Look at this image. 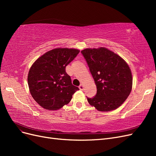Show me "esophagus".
Returning a JSON list of instances; mask_svg holds the SVG:
<instances>
[{
    "label": "esophagus",
    "instance_id": "34e87169",
    "mask_svg": "<svg viewBox=\"0 0 156 156\" xmlns=\"http://www.w3.org/2000/svg\"><path fill=\"white\" fill-rule=\"evenodd\" d=\"M79 88L80 90H83L84 89V85H83V84H80V85H79Z\"/></svg>",
    "mask_w": 156,
    "mask_h": 156
}]
</instances>
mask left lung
Masks as SVG:
<instances>
[{
  "mask_svg": "<svg viewBox=\"0 0 156 156\" xmlns=\"http://www.w3.org/2000/svg\"><path fill=\"white\" fill-rule=\"evenodd\" d=\"M81 53L97 87L96 96L87 98L90 105L100 111L116 109L131 91L133 79L129 66L120 56L104 48L86 49Z\"/></svg>",
  "mask_w": 156,
  "mask_h": 156,
  "instance_id": "8db88e82",
  "label": "left lung"
}]
</instances>
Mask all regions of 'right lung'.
I'll use <instances>...</instances> for the list:
<instances>
[{
  "label": "right lung",
  "mask_w": 156,
  "mask_h": 156,
  "mask_svg": "<svg viewBox=\"0 0 156 156\" xmlns=\"http://www.w3.org/2000/svg\"><path fill=\"white\" fill-rule=\"evenodd\" d=\"M79 50L57 48L37 58L28 75L31 95L45 109L58 110L71 101L79 88L73 85L66 67L76 57Z\"/></svg>",
  "instance_id": "add662e5"
}]
</instances>
